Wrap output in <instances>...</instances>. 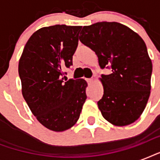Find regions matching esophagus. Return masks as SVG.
I'll list each match as a JSON object with an SVG mask.
<instances>
[{"label":"esophagus","instance_id":"obj_1","mask_svg":"<svg viewBox=\"0 0 160 160\" xmlns=\"http://www.w3.org/2000/svg\"><path fill=\"white\" fill-rule=\"evenodd\" d=\"M87 82L89 83V84H91V83L94 82V79H88Z\"/></svg>","mask_w":160,"mask_h":160}]
</instances>
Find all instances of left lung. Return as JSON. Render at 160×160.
<instances>
[{
  "instance_id": "obj_1",
  "label": "left lung",
  "mask_w": 160,
  "mask_h": 160,
  "mask_svg": "<svg viewBox=\"0 0 160 160\" xmlns=\"http://www.w3.org/2000/svg\"><path fill=\"white\" fill-rule=\"evenodd\" d=\"M80 41L98 56L103 97L98 106L103 117L116 126L134 123L145 109L149 95L152 62L143 39L118 22H97L84 26Z\"/></svg>"
}]
</instances>
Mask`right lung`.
Returning <instances> with one entry per match:
<instances>
[{
    "label": "right lung",
    "instance_id": "1",
    "mask_svg": "<svg viewBox=\"0 0 160 160\" xmlns=\"http://www.w3.org/2000/svg\"><path fill=\"white\" fill-rule=\"evenodd\" d=\"M82 26L43 27L25 46L19 61L22 95L42 125L56 132L77 122L85 100L87 83L83 79L64 81L65 68L72 65Z\"/></svg>",
    "mask_w": 160,
    "mask_h": 160
}]
</instances>
